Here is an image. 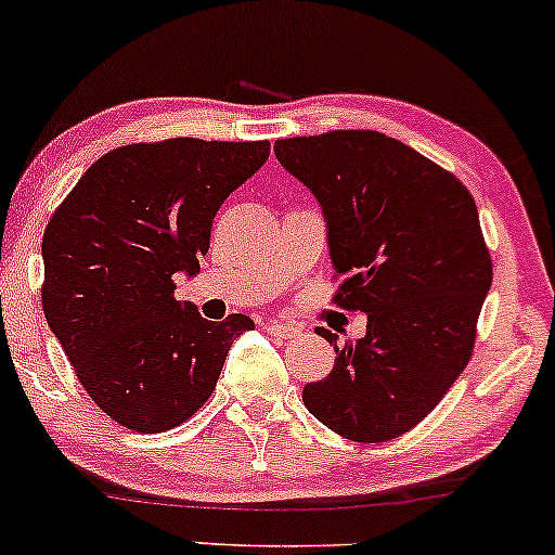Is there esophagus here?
Segmentation results:
<instances>
[{"mask_svg":"<svg viewBox=\"0 0 555 555\" xmlns=\"http://www.w3.org/2000/svg\"><path fill=\"white\" fill-rule=\"evenodd\" d=\"M264 331H268L270 336H278V338H295V336H300L298 325H293V323H280V321L264 323Z\"/></svg>","mask_w":555,"mask_h":555,"instance_id":"obj_1","label":"esophagus"}]
</instances>
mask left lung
<instances>
[{"mask_svg": "<svg viewBox=\"0 0 555 555\" xmlns=\"http://www.w3.org/2000/svg\"><path fill=\"white\" fill-rule=\"evenodd\" d=\"M278 162L321 202L333 302L369 315L366 336L336 344L306 409L351 442H389L435 409L473 359L490 249L467 186L378 131H328L275 143Z\"/></svg>", "mask_w": 555, "mask_h": 555, "instance_id": "1", "label": "left lung"}]
</instances>
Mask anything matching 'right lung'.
<instances>
[{
  "mask_svg": "<svg viewBox=\"0 0 555 555\" xmlns=\"http://www.w3.org/2000/svg\"><path fill=\"white\" fill-rule=\"evenodd\" d=\"M270 156V141L166 139L98 158L42 237V310L88 397L120 427L156 435L207 404L232 340L253 321L211 323L177 300L211 219Z\"/></svg>",
  "mask_w": 555,
  "mask_h": 555,
  "instance_id": "obj_1",
  "label": "right lung"
}]
</instances>
